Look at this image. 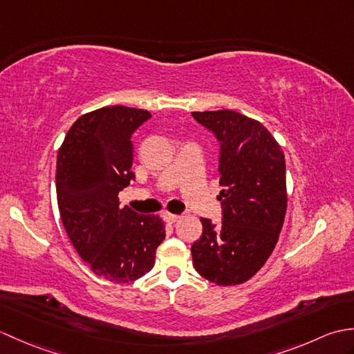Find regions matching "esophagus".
Instances as JSON below:
<instances>
[{
    "mask_svg": "<svg viewBox=\"0 0 354 354\" xmlns=\"http://www.w3.org/2000/svg\"><path fill=\"white\" fill-rule=\"evenodd\" d=\"M164 217H165V221H167L169 223H175V222H178L179 219H181V216H179V214H171V213H165Z\"/></svg>",
    "mask_w": 354,
    "mask_h": 354,
    "instance_id": "esophagus-1",
    "label": "esophagus"
}]
</instances>
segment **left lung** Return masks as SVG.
Here are the masks:
<instances>
[{"label":"left lung","instance_id":"1","mask_svg":"<svg viewBox=\"0 0 354 354\" xmlns=\"http://www.w3.org/2000/svg\"><path fill=\"white\" fill-rule=\"evenodd\" d=\"M221 141L219 225L201 217L202 236L192 246L198 274L217 286L250 280L280 237L288 192L281 146L265 126L231 109L193 112Z\"/></svg>","mask_w":354,"mask_h":354}]
</instances>
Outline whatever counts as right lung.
Returning a JSON list of instances; mask_svg holds the SVG:
<instances>
[{"mask_svg":"<svg viewBox=\"0 0 354 354\" xmlns=\"http://www.w3.org/2000/svg\"><path fill=\"white\" fill-rule=\"evenodd\" d=\"M146 109L104 106L80 115L57 152L56 193L74 250L97 277L131 283L155 265L165 237L158 214L120 208L118 193L133 179L132 132Z\"/></svg>","mask_w":354,"mask_h":354,"instance_id":"1","label":"right lung"}]
</instances>
